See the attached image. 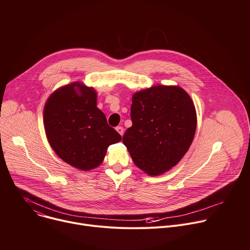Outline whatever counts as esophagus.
<instances>
[{
  "mask_svg": "<svg viewBox=\"0 0 250 250\" xmlns=\"http://www.w3.org/2000/svg\"><path fill=\"white\" fill-rule=\"evenodd\" d=\"M116 129H117V131L123 136L124 135V131H125V129H124V127L123 126H117L116 127Z\"/></svg>",
  "mask_w": 250,
  "mask_h": 250,
  "instance_id": "esophagus-1",
  "label": "esophagus"
}]
</instances>
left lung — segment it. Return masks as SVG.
Here are the masks:
<instances>
[{
    "instance_id": "left-lung-1",
    "label": "left lung",
    "mask_w": 250,
    "mask_h": 250,
    "mask_svg": "<svg viewBox=\"0 0 250 250\" xmlns=\"http://www.w3.org/2000/svg\"><path fill=\"white\" fill-rule=\"evenodd\" d=\"M132 125L123 137L134 164L149 176L165 173L188 151L197 127L194 103L179 86L158 85L136 92Z\"/></svg>"
}]
</instances>
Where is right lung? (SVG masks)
I'll return each instance as SVG.
<instances>
[{
	"instance_id": "obj_1",
	"label": "right lung",
	"mask_w": 250,
	"mask_h": 250,
	"mask_svg": "<svg viewBox=\"0 0 250 250\" xmlns=\"http://www.w3.org/2000/svg\"><path fill=\"white\" fill-rule=\"evenodd\" d=\"M43 122L48 142L66 163L88 171L98 167L111 145L122 140L97 108V93L80 82L53 92L45 103Z\"/></svg>"
}]
</instances>
